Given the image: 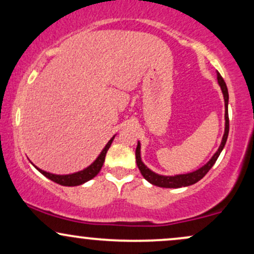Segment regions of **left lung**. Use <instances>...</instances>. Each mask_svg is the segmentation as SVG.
Wrapping results in <instances>:
<instances>
[{"mask_svg": "<svg viewBox=\"0 0 254 254\" xmlns=\"http://www.w3.org/2000/svg\"><path fill=\"white\" fill-rule=\"evenodd\" d=\"M217 82L220 84L221 90L223 93V99H224V107H226V111H224V133L222 137V141H221L220 147L216 153L212 155V157L206 162L205 165L202 166L198 170L190 172V173L186 174H176V176H161V174H157L155 172H153L149 168L147 167L142 161L141 157V143H137V148H136V164L138 166V170L141 171L142 176L145 180H148L150 184L153 185L159 186V188H166V189H178V188H183V186H190L196 184L197 182H199L202 178L210 171V168L214 166L215 162H216L217 157L220 156L221 151L224 148V144H226L227 138H228V132H229V118H228V100H229V95H228V89H227L226 82L222 78V76L220 75V72H217Z\"/></svg>", "mask_w": 254, "mask_h": 254, "instance_id": "8db88e82", "label": "left lung"}]
</instances>
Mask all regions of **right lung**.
Segmentation results:
<instances>
[{
    "mask_svg": "<svg viewBox=\"0 0 254 254\" xmlns=\"http://www.w3.org/2000/svg\"><path fill=\"white\" fill-rule=\"evenodd\" d=\"M115 137H116V135L113 136L109 142H107V144L105 145L104 149L101 150L100 154H99V156L94 160V162H93V164H90L88 167H86L82 171L75 172V173H71V174H54V173H50V172H45V171L40 170V168H38L37 166H34L33 164L32 165H33L34 167H36L37 170L43 174V176L49 178V179L52 180V182L60 184V185H63V186L81 185V184H84L86 182H88V180L93 179L95 176H98V173L100 172L101 167H103V165H104L105 156H106L107 150H109V148L111 147V143H112V141Z\"/></svg>",
    "mask_w": 254,
    "mask_h": 254,
    "instance_id": "add662e5",
    "label": "right lung"
}]
</instances>
